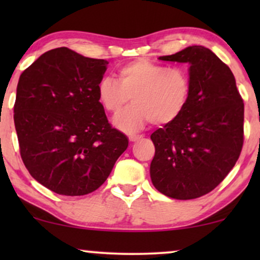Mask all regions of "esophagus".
Instances as JSON below:
<instances>
[{
  "label": "esophagus",
  "instance_id": "esophagus-1",
  "mask_svg": "<svg viewBox=\"0 0 260 260\" xmlns=\"http://www.w3.org/2000/svg\"><path fill=\"white\" fill-rule=\"evenodd\" d=\"M141 138H143V136H142V135H130L129 141L130 142H136L138 140H141Z\"/></svg>",
  "mask_w": 260,
  "mask_h": 260
}]
</instances>
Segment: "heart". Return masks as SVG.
<instances>
[{
    "instance_id": "1",
    "label": "heart",
    "mask_w": 260,
    "mask_h": 260,
    "mask_svg": "<svg viewBox=\"0 0 260 260\" xmlns=\"http://www.w3.org/2000/svg\"><path fill=\"white\" fill-rule=\"evenodd\" d=\"M118 81L104 77L97 86L98 99L106 111L117 113L131 97L133 105L118 113L112 123L117 129L134 133L149 122L168 124L186 108L190 80L182 67H166L138 59L117 70Z\"/></svg>"
}]
</instances>
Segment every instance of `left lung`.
I'll return each mask as SVG.
<instances>
[{"label":"left lung","instance_id":"left-lung-1","mask_svg":"<svg viewBox=\"0 0 260 260\" xmlns=\"http://www.w3.org/2000/svg\"><path fill=\"white\" fill-rule=\"evenodd\" d=\"M158 59L189 65L190 95L174 122L151 134V182L167 197L190 200L214 189L239 158L244 103L232 71L211 49L189 46Z\"/></svg>","mask_w":260,"mask_h":260}]
</instances>
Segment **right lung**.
Masks as SVG:
<instances>
[{
	"instance_id": "1",
	"label": "right lung",
	"mask_w": 260,
	"mask_h": 260,
	"mask_svg": "<svg viewBox=\"0 0 260 260\" xmlns=\"http://www.w3.org/2000/svg\"><path fill=\"white\" fill-rule=\"evenodd\" d=\"M108 63L59 47L20 76L14 123L21 157L30 175L56 194L98 189L129 144L98 99Z\"/></svg>"
}]
</instances>
